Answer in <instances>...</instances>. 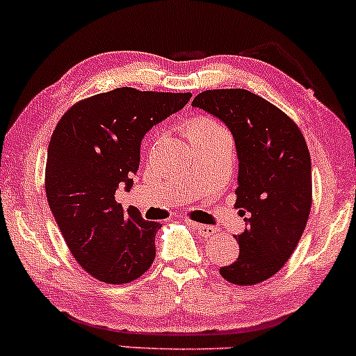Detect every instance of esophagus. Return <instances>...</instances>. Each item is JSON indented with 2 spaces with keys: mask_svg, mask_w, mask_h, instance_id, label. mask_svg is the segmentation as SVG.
<instances>
[{
  "mask_svg": "<svg viewBox=\"0 0 356 356\" xmlns=\"http://www.w3.org/2000/svg\"><path fill=\"white\" fill-rule=\"evenodd\" d=\"M188 225H192V227L199 232V235L202 238H205V240H210V238H213L215 233H217V230H215L213 227H210V225H202L195 222H188Z\"/></svg>",
  "mask_w": 356,
  "mask_h": 356,
  "instance_id": "34e87169",
  "label": "esophagus"
}]
</instances>
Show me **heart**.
Wrapping results in <instances>:
<instances>
[{
    "label": "heart",
    "instance_id": "obj_1",
    "mask_svg": "<svg viewBox=\"0 0 356 356\" xmlns=\"http://www.w3.org/2000/svg\"><path fill=\"white\" fill-rule=\"evenodd\" d=\"M220 131H225V129L217 123V121L209 118V116H195V118H192L186 126V134L191 143L210 138Z\"/></svg>",
    "mask_w": 356,
    "mask_h": 356
}]
</instances>
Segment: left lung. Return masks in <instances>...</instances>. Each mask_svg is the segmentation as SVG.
Instances as JSON below:
<instances>
[{"label":"left lung","mask_w":356,"mask_h":356,"mask_svg":"<svg viewBox=\"0 0 356 356\" xmlns=\"http://www.w3.org/2000/svg\"><path fill=\"white\" fill-rule=\"evenodd\" d=\"M192 106L223 121L236 146L235 205L246 228L235 235L236 261L220 268V274L232 284H258L284 266L307 223L312 205L307 145L289 116L248 90H205Z\"/></svg>","instance_id":"1"}]
</instances>
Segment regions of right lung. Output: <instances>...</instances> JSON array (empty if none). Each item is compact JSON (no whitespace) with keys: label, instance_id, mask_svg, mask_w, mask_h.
<instances>
[{"label":"right lung","instance_id":"obj_1","mask_svg":"<svg viewBox=\"0 0 356 356\" xmlns=\"http://www.w3.org/2000/svg\"><path fill=\"white\" fill-rule=\"evenodd\" d=\"M191 97L116 88L79 102L54 129L46 165L49 207L70 253L98 281L124 284L151 268L161 223L145 220L134 207L124 211L115 193L133 186L145 134Z\"/></svg>","mask_w":356,"mask_h":356}]
</instances>
